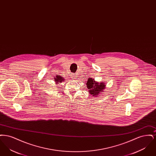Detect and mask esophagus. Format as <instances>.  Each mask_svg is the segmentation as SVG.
Wrapping results in <instances>:
<instances>
[{"instance_id": "obj_1", "label": "esophagus", "mask_w": 156, "mask_h": 156, "mask_svg": "<svg viewBox=\"0 0 156 156\" xmlns=\"http://www.w3.org/2000/svg\"><path fill=\"white\" fill-rule=\"evenodd\" d=\"M71 78H75V77H76V75L75 74H72L71 75Z\"/></svg>"}]
</instances>
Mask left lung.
<instances>
[{"label":"left lung","mask_w":156,"mask_h":156,"mask_svg":"<svg viewBox=\"0 0 156 156\" xmlns=\"http://www.w3.org/2000/svg\"><path fill=\"white\" fill-rule=\"evenodd\" d=\"M94 80V79L89 78L86 83L89 94L93 97H97L105 89L106 85L105 82H97Z\"/></svg>","instance_id":"1"}]
</instances>
